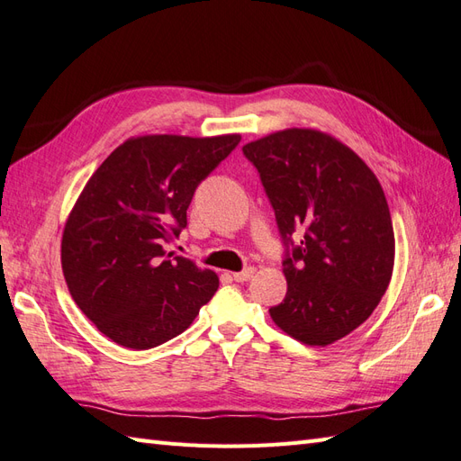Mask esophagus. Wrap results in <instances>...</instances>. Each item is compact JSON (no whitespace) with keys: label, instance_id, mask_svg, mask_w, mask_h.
Instances as JSON below:
<instances>
[{"label":"esophagus","instance_id":"esophagus-1","mask_svg":"<svg viewBox=\"0 0 461 461\" xmlns=\"http://www.w3.org/2000/svg\"><path fill=\"white\" fill-rule=\"evenodd\" d=\"M253 275H255V268L253 267H247L245 270H241V273H231V278L235 282H247Z\"/></svg>","mask_w":461,"mask_h":461}]
</instances>
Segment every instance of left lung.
<instances>
[{
	"instance_id": "8db88e82",
	"label": "left lung",
	"mask_w": 461,
	"mask_h": 461,
	"mask_svg": "<svg viewBox=\"0 0 461 461\" xmlns=\"http://www.w3.org/2000/svg\"><path fill=\"white\" fill-rule=\"evenodd\" d=\"M243 153L261 173L282 240L303 231L282 267L286 298L268 313L303 345H333L368 320L393 275L384 188L357 153L321 130H278Z\"/></svg>"
}]
</instances>
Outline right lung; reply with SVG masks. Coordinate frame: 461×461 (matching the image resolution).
<instances>
[{"label": "right lung", "instance_id": "1", "mask_svg": "<svg viewBox=\"0 0 461 461\" xmlns=\"http://www.w3.org/2000/svg\"><path fill=\"white\" fill-rule=\"evenodd\" d=\"M240 134H146L122 141L91 175L62 233V273L77 308L113 343L146 350L181 335L218 275L163 241L186 228L198 183Z\"/></svg>", "mask_w": 461, "mask_h": 461}]
</instances>
